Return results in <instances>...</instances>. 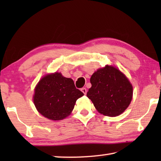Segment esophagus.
<instances>
[{
  "label": "esophagus",
  "mask_w": 161,
  "mask_h": 161,
  "mask_svg": "<svg viewBox=\"0 0 161 161\" xmlns=\"http://www.w3.org/2000/svg\"><path fill=\"white\" fill-rule=\"evenodd\" d=\"M81 91L83 92L84 94H86V92H87V91H86V88H81Z\"/></svg>",
  "instance_id": "esophagus-1"
}]
</instances>
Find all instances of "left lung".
Returning <instances> with one entry per match:
<instances>
[{
    "label": "left lung",
    "mask_w": 161,
    "mask_h": 161,
    "mask_svg": "<svg viewBox=\"0 0 161 161\" xmlns=\"http://www.w3.org/2000/svg\"><path fill=\"white\" fill-rule=\"evenodd\" d=\"M92 87L86 96L100 114L116 116L126 109L132 99L133 87L123 73L111 66L99 69L92 75Z\"/></svg>",
    "instance_id": "obj_1"
}]
</instances>
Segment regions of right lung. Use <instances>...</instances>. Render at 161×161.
Masks as SVG:
<instances>
[{"instance_id": "1", "label": "right lung", "mask_w": 161, "mask_h": 161, "mask_svg": "<svg viewBox=\"0 0 161 161\" xmlns=\"http://www.w3.org/2000/svg\"><path fill=\"white\" fill-rule=\"evenodd\" d=\"M83 95L76 88L72 79L55 72L45 76L39 81L33 101L35 107L42 116L57 121L69 115L76 101Z\"/></svg>"}]
</instances>
